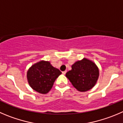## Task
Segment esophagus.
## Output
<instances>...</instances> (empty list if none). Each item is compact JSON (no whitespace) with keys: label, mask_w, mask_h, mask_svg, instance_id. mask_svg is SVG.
<instances>
[{"label":"esophagus","mask_w":123,"mask_h":123,"mask_svg":"<svg viewBox=\"0 0 123 123\" xmlns=\"http://www.w3.org/2000/svg\"><path fill=\"white\" fill-rule=\"evenodd\" d=\"M67 73V71L65 70V71H64V72H62V74H65V73Z\"/></svg>","instance_id":"obj_1"}]
</instances>
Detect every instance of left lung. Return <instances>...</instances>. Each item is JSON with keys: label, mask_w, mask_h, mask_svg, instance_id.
<instances>
[{"label": "left lung", "mask_w": 123, "mask_h": 123, "mask_svg": "<svg viewBox=\"0 0 123 123\" xmlns=\"http://www.w3.org/2000/svg\"><path fill=\"white\" fill-rule=\"evenodd\" d=\"M66 77L75 89L80 92L90 90L96 84L99 77V69L96 64L84 58L72 65V70L67 72Z\"/></svg>", "instance_id": "obj_1"}]
</instances>
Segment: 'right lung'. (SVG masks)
<instances>
[{
  "label": "right lung",
  "mask_w": 123,
  "mask_h": 123,
  "mask_svg": "<svg viewBox=\"0 0 123 123\" xmlns=\"http://www.w3.org/2000/svg\"><path fill=\"white\" fill-rule=\"evenodd\" d=\"M61 73L50 62L41 61L28 69L27 76L28 84L33 90L46 94L51 90L55 80Z\"/></svg>",
  "instance_id": "add662e5"
}]
</instances>
